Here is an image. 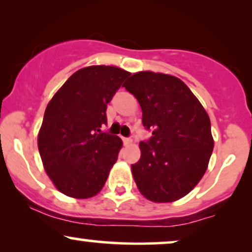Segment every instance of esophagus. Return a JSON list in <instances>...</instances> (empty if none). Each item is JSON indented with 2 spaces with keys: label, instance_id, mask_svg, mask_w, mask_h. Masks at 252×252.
<instances>
[{
  "label": "esophagus",
  "instance_id": "34e87169",
  "mask_svg": "<svg viewBox=\"0 0 252 252\" xmlns=\"http://www.w3.org/2000/svg\"><path fill=\"white\" fill-rule=\"evenodd\" d=\"M122 140H123V143L126 144V146H128V144L131 143V138H129V137H123Z\"/></svg>",
  "mask_w": 252,
  "mask_h": 252
}]
</instances>
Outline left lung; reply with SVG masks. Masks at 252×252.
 <instances>
[{
	"label": "left lung",
	"mask_w": 252,
	"mask_h": 252,
	"mask_svg": "<svg viewBox=\"0 0 252 252\" xmlns=\"http://www.w3.org/2000/svg\"><path fill=\"white\" fill-rule=\"evenodd\" d=\"M123 86L138 100L143 126L152 131L131 164L136 185L152 201L178 200L206 172L213 150L209 115L189 86L169 74L138 72Z\"/></svg>",
	"instance_id": "1"
}]
</instances>
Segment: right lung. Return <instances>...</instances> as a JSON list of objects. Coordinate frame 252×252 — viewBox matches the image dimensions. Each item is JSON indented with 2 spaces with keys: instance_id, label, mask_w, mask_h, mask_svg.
Listing matches in <instances>:
<instances>
[{
  "instance_id": "add662e5",
  "label": "right lung",
  "mask_w": 252,
  "mask_h": 252,
  "mask_svg": "<svg viewBox=\"0 0 252 252\" xmlns=\"http://www.w3.org/2000/svg\"><path fill=\"white\" fill-rule=\"evenodd\" d=\"M129 72L115 66H89L58 90L46 108L37 147L46 173L63 194L96 195L117 161L122 140L103 132L106 106Z\"/></svg>"
}]
</instances>
